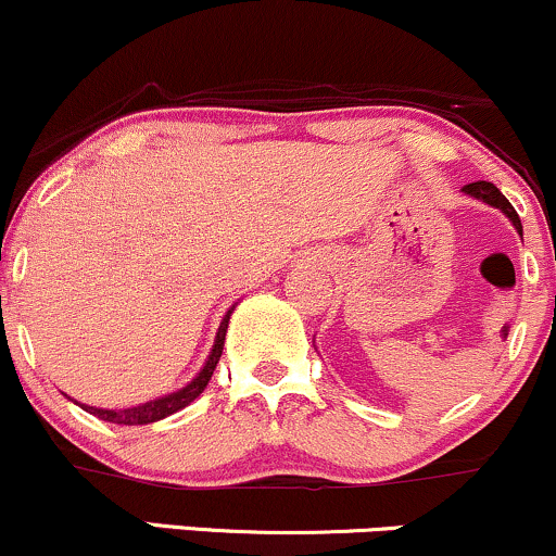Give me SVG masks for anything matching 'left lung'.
Returning a JSON list of instances; mask_svg holds the SVG:
<instances>
[{"instance_id":"left-lung-1","label":"left lung","mask_w":556,"mask_h":556,"mask_svg":"<svg viewBox=\"0 0 556 556\" xmlns=\"http://www.w3.org/2000/svg\"><path fill=\"white\" fill-rule=\"evenodd\" d=\"M463 192H466V194H471V198H476V200L486 202V205H492V207H500V211L505 213L507 218L513 220V226L518 228V233H520V237H523V226H520V218H518V213H515V207L510 205V202H507L505 194H502L500 189L492 185V181H473V185H466V187H463Z\"/></svg>"}]
</instances>
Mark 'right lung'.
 <instances>
[{"instance_id": "right-lung-1", "label": "right lung", "mask_w": 556, "mask_h": 556, "mask_svg": "<svg viewBox=\"0 0 556 556\" xmlns=\"http://www.w3.org/2000/svg\"><path fill=\"white\" fill-rule=\"evenodd\" d=\"M231 309L226 312L224 319H220V328L215 332V343H213V351L211 356H207L205 367L200 369V375L194 377L192 382L187 384V388L176 390L172 395H163V397H155V401H148L142 403V406H135V408H122V410H109V408H96V406H83L88 414L98 416V419L103 421H111V424H127V427H137V424H153V421H161L166 419V416L176 414V410H181L185 406L198 397L202 390L207 388V382H211L215 367H218V358L224 354V341H226V330H228V319H231Z\"/></svg>"}]
</instances>
